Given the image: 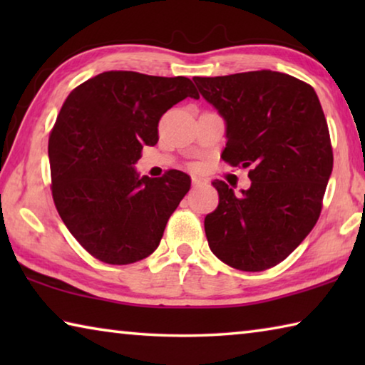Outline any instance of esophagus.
Segmentation results:
<instances>
[{"label": "esophagus", "mask_w": 365, "mask_h": 365, "mask_svg": "<svg viewBox=\"0 0 365 365\" xmlns=\"http://www.w3.org/2000/svg\"><path fill=\"white\" fill-rule=\"evenodd\" d=\"M207 180L205 177H200V175H193L191 177V183L193 185H201V183H206Z\"/></svg>", "instance_id": "obj_1"}]
</instances>
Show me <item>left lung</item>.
<instances>
[{
    "instance_id": "obj_1",
    "label": "left lung",
    "mask_w": 365,
    "mask_h": 365,
    "mask_svg": "<svg viewBox=\"0 0 365 365\" xmlns=\"http://www.w3.org/2000/svg\"><path fill=\"white\" fill-rule=\"evenodd\" d=\"M193 80L225 122L222 159L251 168V187L240 195L225 182H212L219 206L205 219L209 248L233 269L274 267L316 225L331 175L319 98L311 85L275 71Z\"/></svg>"
}]
</instances>
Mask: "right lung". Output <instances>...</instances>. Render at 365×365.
Instances as JSON below:
<instances>
[{
    "label": "right lung",
    "instance_id": "obj_1",
    "mask_svg": "<svg viewBox=\"0 0 365 365\" xmlns=\"http://www.w3.org/2000/svg\"><path fill=\"white\" fill-rule=\"evenodd\" d=\"M200 95L187 77L110 71L78 85L49 135L53 200L61 219L100 261L125 265L159 246L172 212L188 193L180 170L140 177L143 146L158 143L165 110Z\"/></svg>",
    "mask_w": 365,
    "mask_h": 365
}]
</instances>
